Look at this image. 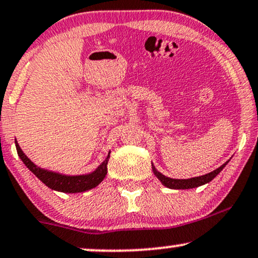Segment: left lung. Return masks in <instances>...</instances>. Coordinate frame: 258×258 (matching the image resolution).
Instances as JSON below:
<instances>
[{
	"label": "left lung",
	"mask_w": 258,
	"mask_h": 258,
	"mask_svg": "<svg viewBox=\"0 0 258 258\" xmlns=\"http://www.w3.org/2000/svg\"><path fill=\"white\" fill-rule=\"evenodd\" d=\"M227 163L228 162L223 163L222 166L219 167L218 169L213 170V172L208 173L206 175L196 176V178H191V179H172V178H168V176H164L163 174H161V173L157 172L155 168L153 170H154V174L161 180V182H162L164 186H167V187L169 188H175V190H184V188L198 187V186L204 185L207 184V182L212 181V180L215 178L220 172H221L223 167H225Z\"/></svg>",
	"instance_id": "1"
}]
</instances>
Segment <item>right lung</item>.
<instances>
[{
	"instance_id": "obj_1",
	"label": "right lung",
	"mask_w": 258,
	"mask_h": 258,
	"mask_svg": "<svg viewBox=\"0 0 258 258\" xmlns=\"http://www.w3.org/2000/svg\"><path fill=\"white\" fill-rule=\"evenodd\" d=\"M15 147L21 161L25 163V166L29 168L31 172L38 178L40 181L50 187L51 190H56L61 192H68V194H76V192H83L90 188H94L102 181L107 175V166L109 161V155L108 154L107 159L102 162L95 172L90 173L86 175H62L58 173L49 172V170L42 169L37 167L35 163L31 162V160L26 156L21 150L18 142H15Z\"/></svg>"
}]
</instances>
